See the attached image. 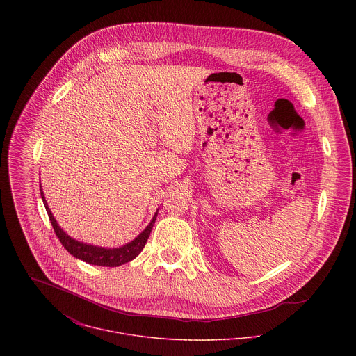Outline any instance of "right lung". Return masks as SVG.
<instances>
[{
  "mask_svg": "<svg viewBox=\"0 0 356 356\" xmlns=\"http://www.w3.org/2000/svg\"><path fill=\"white\" fill-rule=\"evenodd\" d=\"M40 192H41V197L44 205L47 208V212L49 215L51 226L54 229V233L57 236V238L60 240V243L63 244V247L72 254L76 259H81L89 264H95V266H105V267H118L122 266L133 259H136L138 254H141V251L144 250L147 240L149 238V234L152 232L153 225L157 216V211L153 215L152 220L149 222V225L144 229V232H141L133 241L119 247V248H104L99 245H92V244H86L82 241H78L75 238H72L71 236H68L57 223V220L54 219L53 213H51V208L45 200L44 196V191L42 186H40Z\"/></svg>",
  "mask_w": 356,
  "mask_h": 356,
  "instance_id": "1",
  "label": "right lung"
}]
</instances>
